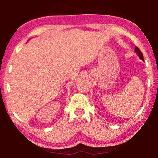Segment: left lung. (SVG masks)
Here are the masks:
<instances>
[{
	"label": "left lung",
	"instance_id": "left-lung-1",
	"mask_svg": "<svg viewBox=\"0 0 158 158\" xmlns=\"http://www.w3.org/2000/svg\"><path fill=\"white\" fill-rule=\"evenodd\" d=\"M135 52L137 53V55H138V57H139L140 59H141L142 61H144V57H143V55H142V53L141 52V51L139 50V49L138 48V47H135Z\"/></svg>",
	"mask_w": 158,
	"mask_h": 158
}]
</instances>
